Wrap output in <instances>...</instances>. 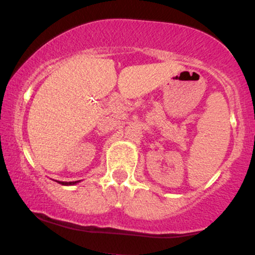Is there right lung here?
I'll use <instances>...</instances> for the list:
<instances>
[{"mask_svg":"<svg viewBox=\"0 0 255 255\" xmlns=\"http://www.w3.org/2000/svg\"><path fill=\"white\" fill-rule=\"evenodd\" d=\"M58 183L63 184V186H74V184H77L78 182H80V181H74V182H62V181H57Z\"/></svg>","mask_w":255,"mask_h":255,"instance_id":"add662e5","label":"right lung"}]
</instances>
